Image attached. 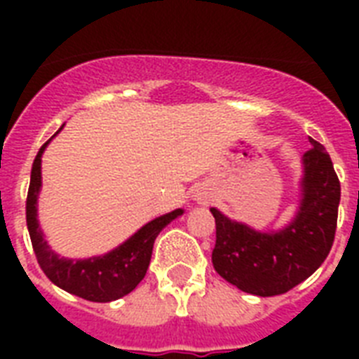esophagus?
<instances>
[{"instance_id": "esophagus-1", "label": "esophagus", "mask_w": 359, "mask_h": 359, "mask_svg": "<svg viewBox=\"0 0 359 359\" xmlns=\"http://www.w3.org/2000/svg\"><path fill=\"white\" fill-rule=\"evenodd\" d=\"M197 197V201H201L203 205H205V203H207V197L205 196H196Z\"/></svg>"}]
</instances>
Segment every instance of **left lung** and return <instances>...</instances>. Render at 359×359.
Returning <instances> with one entry per match:
<instances>
[{"mask_svg":"<svg viewBox=\"0 0 359 359\" xmlns=\"http://www.w3.org/2000/svg\"><path fill=\"white\" fill-rule=\"evenodd\" d=\"M304 154V199L294 222L279 233H259L210 208L216 219L214 270L255 296L283 294L307 279L328 257L335 238L341 184L318 141Z\"/></svg>","mask_w":359,"mask_h":359,"instance_id":"1","label":"left lung"}]
</instances>
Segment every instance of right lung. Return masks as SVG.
<instances>
[{
	"label": "right lung",
	"instance_id": "obj_1",
	"mask_svg": "<svg viewBox=\"0 0 359 359\" xmlns=\"http://www.w3.org/2000/svg\"><path fill=\"white\" fill-rule=\"evenodd\" d=\"M46 145L48 143H44L41 147L33 162L27 201H25V219H27L31 244L39 266L52 283L70 294L80 296L83 300L104 304L128 294L145 278L147 268L151 262L152 245L160 231L177 216H180L182 210L177 208L173 212L152 219L117 250L109 251L102 257H93L86 261L61 259L48 248L36 224V196L41 190V156Z\"/></svg>",
	"mask_w": 359,
	"mask_h": 359
}]
</instances>
